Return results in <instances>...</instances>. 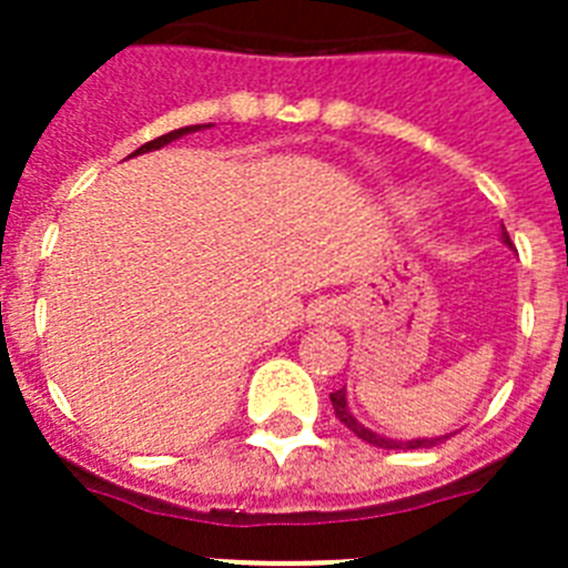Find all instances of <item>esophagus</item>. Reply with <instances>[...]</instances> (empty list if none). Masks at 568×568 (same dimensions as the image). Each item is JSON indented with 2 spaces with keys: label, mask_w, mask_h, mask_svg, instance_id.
<instances>
[{
  "label": "esophagus",
  "mask_w": 568,
  "mask_h": 568,
  "mask_svg": "<svg viewBox=\"0 0 568 568\" xmlns=\"http://www.w3.org/2000/svg\"><path fill=\"white\" fill-rule=\"evenodd\" d=\"M339 316L342 307L336 302H318L311 311V322H316V325H334V322H339Z\"/></svg>",
  "instance_id": "34e87169"
}]
</instances>
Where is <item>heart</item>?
I'll return each instance as SVG.
<instances>
[{"label":"heart","mask_w":568,"mask_h":568,"mask_svg":"<svg viewBox=\"0 0 568 568\" xmlns=\"http://www.w3.org/2000/svg\"><path fill=\"white\" fill-rule=\"evenodd\" d=\"M400 205H403V209H406V211H418V209H424L426 200H420V196H403Z\"/></svg>","instance_id":"1"}]
</instances>
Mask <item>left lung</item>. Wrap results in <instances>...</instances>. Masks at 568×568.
<instances>
[{
    "label": "left lung",
    "instance_id": "8db88e82",
    "mask_svg": "<svg viewBox=\"0 0 568 568\" xmlns=\"http://www.w3.org/2000/svg\"><path fill=\"white\" fill-rule=\"evenodd\" d=\"M503 243L505 246H510V237H508V232H505V226H503ZM331 403H334L336 418L348 426L351 433L357 435V438H363V442L374 444V447H379V449H424V447H435V444L447 442L449 435H453V433H447V435H435V438H409V442L403 438V442H397V438H386V435L374 433V429H368V426L359 424V420L354 418V412L348 409V395H345V388L334 392V395H331Z\"/></svg>",
    "mask_w": 568,
    "mask_h": 568
}]
</instances>
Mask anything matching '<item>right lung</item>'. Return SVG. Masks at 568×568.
I'll use <instances>...</instances> for the list:
<instances>
[{
  "label": "right lung",
  "instance_id": "right-lung-1",
  "mask_svg": "<svg viewBox=\"0 0 568 568\" xmlns=\"http://www.w3.org/2000/svg\"><path fill=\"white\" fill-rule=\"evenodd\" d=\"M205 126H211V124H191V126H180V130H173V133L159 135V139H153V142L142 144V148L135 150L133 156H139V153H150V150H159V148H165V144H171V142H176V139H182V135L196 133V130H205Z\"/></svg>",
  "mask_w": 568,
  "mask_h": 568
}]
</instances>
